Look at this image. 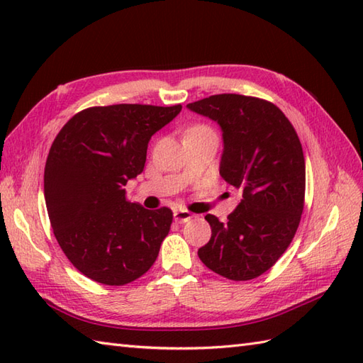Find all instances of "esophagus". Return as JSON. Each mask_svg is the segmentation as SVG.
<instances>
[{"label": "esophagus", "instance_id": "1", "mask_svg": "<svg viewBox=\"0 0 363 363\" xmlns=\"http://www.w3.org/2000/svg\"><path fill=\"white\" fill-rule=\"evenodd\" d=\"M191 217H194V215H191L189 211H186V209H177V211H174V213H173V218H174V221L176 223H187Z\"/></svg>", "mask_w": 363, "mask_h": 363}]
</instances>
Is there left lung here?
<instances>
[{
  "instance_id": "obj_1",
  "label": "left lung",
  "mask_w": 363,
  "mask_h": 363,
  "mask_svg": "<svg viewBox=\"0 0 363 363\" xmlns=\"http://www.w3.org/2000/svg\"><path fill=\"white\" fill-rule=\"evenodd\" d=\"M187 109L218 123L220 174L242 194L228 223L206 215L212 235L198 256L228 279H254L276 264L295 237L306 191L303 146L279 107L264 99L221 94Z\"/></svg>"
}]
</instances>
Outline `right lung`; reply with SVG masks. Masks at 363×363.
<instances>
[{"label":"right lung","instance_id":"obj_1","mask_svg":"<svg viewBox=\"0 0 363 363\" xmlns=\"http://www.w3.org/2000/svg\"><path fill=\"white\" fill-rule=\"evenodd\" d=\"M181 109L90 107L54 138L43 177L46 211L65 256L90 279L125 285L157 259L173 212L126 201L125 186L143 172L151 137Z\"/></svg>","mask_w":363,"mask_h":363}]
</instances>
